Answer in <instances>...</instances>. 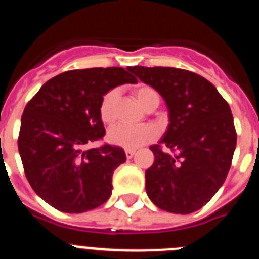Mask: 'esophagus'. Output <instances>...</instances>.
Masks as SVG:
<instances>
[{
  "instance_id": "34e87169",
  "label": "esophagus",
  "mask_w": 259,
  "mask_h": 259,
  "mask_svg": "<svg viewBox=\"0 0 259 259\" xmlns=\"http://www.w3.org/2000/svg\"><path fill=\"white\" fill-rule=\"evenodd\" d=\"M135 153H136V150L134 149H125V157L130 159V158H132L135 155Z\"/></svg>"
}]
</instances>
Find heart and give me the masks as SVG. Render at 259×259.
I'll return each instance as SVG.
<instances>
[{"mask_svg":"<svg viewBox=\"0 0 259 259\" xmlns=\"http://www.w3.org/2000/svg\"><path fill=\"white\" fill-rule=\"evenodd\" d=\"M134 95L137 102L144 107L149 109L152 106H158L159 96L152 87L139 85L134 89ZM119 100L118 89H111L102 98L100 105V115L105 123L113 122L115 118V106ZM157 137V131L150 125L143 127H130L125 124L114 125L109 131V140L114 145L122 146L125 149H136L144 144L154 140Z\"/></svg>","mask_w":259,"mask_h":259,"instance_id":"b5f03b06","label":"heart"}]
</instances>
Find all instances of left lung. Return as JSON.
I'll use <instances>...</instances> for the list:
<instances>
[{"instance_id": "8db88e82", "label": "left lung", "mask_w": 259, "mask_h": 259, "mask_svg": "<svg viewBox=\"0 0 259 259\" xmlns=\"http://www.w3.org/2000/svg\"><path fill=\"white\" fill-rule=\"evenodd\" d=\"M166 102L168 125L145 171V189L155 206L191 214L205 206L230 171L236 131L230 105L209 80L174 67H128ZM164 146L174 155L163 152Z\"/></svg>"}]
</instances>
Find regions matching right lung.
<instances>
[{
    "label": "right lung",
    "instance_id": "obj_1",
    "mask_svg": "<svg viewBox=\"0 0 259 259\" xmlns=\"http://www.w3.org/2000/svg\"><path fill=\"white\" fill-rule=\"evenodd\" d=\"M137 80L122 67L66 71L48 80L27 104L18 139L27 179L38 197L70 214L106 202L122 148L83 146L105 136L100 105L109 91Z\"/></svg>",
    "mask_w": 259,
    "mask_h": 259
}]
</instances>
